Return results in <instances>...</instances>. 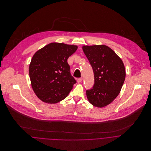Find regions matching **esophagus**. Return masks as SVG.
Returning a JSON list of instances; mask_svg holds the SVG:
<instances>
[{
    "mask_svg": "<svg viewBox=\"0 0 151 151\" xmlns=\"http://www.w3.org/2000/svg\"><path fill=\"white\" fill-rule=\"evenodd\" d=\"M82 81H83V78H79L77 80V83H81Z\"/></svg>",
    "mask_w": 151,
    "mask_h": 151,
    "instance_id": "34e87169",
    "label": "esophagus"
}]
</instances>
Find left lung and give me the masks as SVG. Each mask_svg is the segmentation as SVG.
Returning <instances> with one entry per match:
<instances>
[{
    "mask_svg": "<svg viewBox=\"0 0 151 151\" xmlns=\"http://www.w3.org/2000/svg\"><path fill=\"white\" fill-rule=\"evenodd\" d=\"M83 50L91 65L95 83L86 91L89 103L97 108L111 104L118 96L126 78L122 59L104 45L83 46Z\"/></svg>",
    "mask_w": 151,
    "mask_h": 151,
    "instance_id": "left-lung-1",
    "label": "left lung"
}]
</instances>
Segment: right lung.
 <instances>
[{"label": "right lung", "instance_id": "obj_1", "mask_svg": "<svg viewBox=\"0 0 151 151\" xmlns=\"http://www.w3.org/2000/svg\"><path fill=\"white\" fill-rule=\"evenodd\" d=\"M74 45L52 42L37 51L29 66L34 92L43 102L53 104L65 99L76 81L70 72L68 58L77 49Z\"/></svg>", "mask_w": 151, "mask_h": 151}]
</instances>
